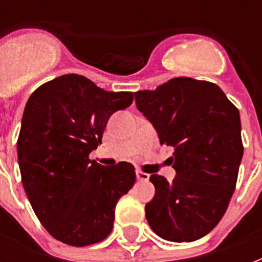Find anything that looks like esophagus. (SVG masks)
Returning <instances> with one entry per match:
<instances>
[{"mask_svg": "<svg viewBox=\"0 0 262 262\" xmlns=\"http://www.w3.org/2000/svg\"><path fill=\"white\" fill-rule=\"evenodd\" d=\"M137 178L140 179V181H148L149 179V175L147 174V172H143V171H140V170H137Z\"/></svg>", "mask_w": 262, "mask_h": 262, "instance_id": "34e87169", "label": "esophagus"}]
</instances>
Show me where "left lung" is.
<instances>
[{
	"mask_svg": "<svg viewBox=\"0 0 262 262\" xmlns=\"http://www.w3.org/2000/svg\"><path fill=\"white\" fill-rule=\"evenodd\" d=\"M136 104L174 148L172 182L152 174L155 197L148 224L171 242H193L212 231L235 190L244 155L239 111L216 84L175 77L155 91H137Z\"/></svg>",
	"mask_w": 262,
	"mask_h": 262,
	"instance_id": "obj_1",
	"label": "left lung"
}]
</instances>
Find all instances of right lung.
<instances>
[{
	"instance_id": "obj_1",
	"label": "right lung",
	"mask_w": 262,
	"mask_h": 262,
	"mask_svg": "<svg viewBox=\"0 0 262 262\" xmlns=\"http://www.w3.org/2000/svg\"><path fill=\"white\" fill-rule=\"evenodd\" d=\"M133 92H107L80 75H63L32 92L17 139L21 182L39 222L71 246L98 244L113 230L115 205L136 182L126 162L90 159L113 113Z\"/></svg>"
}]
</instances>
